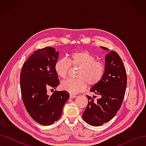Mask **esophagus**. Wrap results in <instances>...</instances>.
<instances>
[{"mask_svg": "<svg viewBox=\"0 0 146 146\" xmlns=\"http://www.w3.org/2000/svg\"><path fill=\"white\" fill-rule=\"evenodd\" d=\"M76 95H74V94H70L69 95V98L70 99H74L75 98H76Z\"/></svg>", "mask_w": 146, "mask_h": 146, "instance_id": "esophagus-1", "label": "esophagus"}]
</instances>
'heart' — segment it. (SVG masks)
<instances>
[{"instance_id":"1","label":"heart","mask_w":146,"mask_h":146,"mask_svg":"<svg viewBox=\"0 0 146 146\" xmlns=\"http://www.w3.org/2000/svg\"><path fill=\"white\" fill-rule=\"evenodd\" d=\"M68 60L60 58L54 66L55 71L59 77L65 78L68 76L71 67L79 68L77 79H68L61 84L62 90L71 94L85 91L88 86H93L102 80L105 67L101 61H96V58L91 53L85 50L70 53Z\"/></svg>"}]
</instances>
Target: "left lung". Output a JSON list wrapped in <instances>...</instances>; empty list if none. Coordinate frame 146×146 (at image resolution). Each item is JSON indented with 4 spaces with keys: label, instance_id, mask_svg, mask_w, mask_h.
Masks as SVG:
<instances>
[{
    "label": "left lung",
    "instance_id": "8db88e82",
    "mask_svg": "<svg viewBox=\"0 0 146 146\" xmlns=\"http://www.w3.org/2000/svg\"><path fill=\"white\" fill-rule=\"evenodd\" d=\"M105 67L102 80L90 91L100 98L95 100L96 96H86L88 104L82 115L83 120L92 126H100L111 120L120 109L125 93L126 70L116 52L113 50L106 55Z\"/></svg>",
    "mask_w": 146,
    "mask_h": 146
}]
</instances>
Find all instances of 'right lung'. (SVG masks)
<instances>
[{
  "instance_id": "1",
  "label": "right lung",
  "mask_w": 146,
  "mask_h": 146,
  "mask_svg": "<svg viewBox=\"0 0 146 146\" xmlns=\"http://www.w3.org/2000/svg\"><path fill=\"white\" fill-rule=\"evenodd\" d=\"M58 55V52L51 47L36 50L24 63L20 74L25 109L33 120L44 125L58 120L69 98L66 91H55L50 96L47 94L48 89H55L60 83L54 69Z\"/></svg>"
}]
</instances>
